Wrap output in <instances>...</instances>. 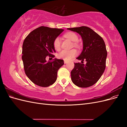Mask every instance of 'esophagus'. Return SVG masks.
Returning a JSON list of instances; mask_svg holds the SVG:
<instances>
[{"mask_svg":"<svg viewBox=\"0 0 127 127\" xmlns=\"http://www.w3.org/2000/svg\"><path fill=\"white\" fill-rule=\"evenodd\" d=\"M68 62V61H67V60H64V63L66 64H67Z\"/></svg>","mask_w":127,"mask_h":127,"instance_id":"obj_1","label":"esophagus"}]
</instances>
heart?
I'll list each match as a JSON object with an SVG mask.
<instances>
[{"mask_svg":"<svg viewBox=\"0 0 127 127\" xmlns=\"http://www.w3.org/2000/svg\"><path fill=\"white\" fill-rule=\"evenodd\" d=\"M65 37L70 40V41L74 42V45L75 47H77L78 45L77 43V41L78 40V37L76 34L74 32H68L64 34ZM53 47L57 51H59L61 48V41L59 37H57L53 41ZM76 50L75 49H72L70 50H62L58 54V58L59 59H63L64 60H70L77 55Z\"/></svg>","mask_w":127,"mask_h":127,"instance_id":"b5f03b06","label":"heart"}]
</instances>
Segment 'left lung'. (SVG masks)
<instances>
[{
	"label": "left lung",
	"instance_id": "1",
	"mask_svg": "<svg viewBox=\"0 0 127 127\" xmlns=\"http://www.w3.org/2000/svg\"><path fill=\"white\" fill-rule=\"evenodd\" d=\"M67 30L78 33L83 42V49L77 59L81 63H74L71 71L72 82L79 87H88L96 83L105 70L107 51L102 37L87 26L68 28ZM87 61L86 65L83 61Z\"/></svg>",
	"mask_w": 127,
	"mask_h": 127
}]
</instances>
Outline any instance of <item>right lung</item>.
<instances>
[{"label":"right lung","mask_w":127,"mask_h":127,"mask_svg":"<svg viewBox=\"0 0 127 127\" xmlns=\"http://www.w3.org/2000/svg\"><path fill=\"white\" fill-rule=\"evenodd\" d=\"M63 29L40 26L30 33L22 47V58L26 76L36 85L48 87L57 80V72L64 64V60L55 58L46 60L48 56L54 58L53 41Z\"/></svg>","instance_id":"obj_1"}]
</instances>
